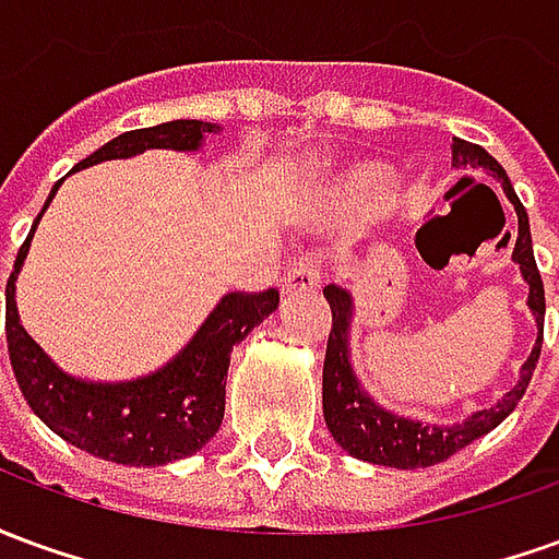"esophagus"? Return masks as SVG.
<instances>
[{
    "instance_id": "esophagus-1",
    "label": "esophagus",
    "mask_w": 559,
    "mask_h": 559,
    "mask_svg": "<svg viewBox=\"0 0 559 559\" xmlns=\"http://www.w3.org/2000/svg\"><path fill=\"white\" fill-rule=\"evenodd\" d=\"M320 287V260L317 257H302L299 263L287 269V275L281 281V290L293 296V293H311Z\"/></svg>"
}]
</instances>
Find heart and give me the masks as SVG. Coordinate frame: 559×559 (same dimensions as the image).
<instances>
[{
    "mask_svg": "<svg viewBox=\"0 0 559 559\" xmlns=\"http://www.w3.org/2000/svg\"><path fill=\"white\" fill-rule=\"evenodd\" d=\"M374 182H377V170H371V167H362V170H356L344 182V188L350 191L353 197H365L368 191H374Z\"/></svg>",
    "mask_w": 559,
    "mask_h": 559,
    "instance_id": "heart-1",
    "label": "heart"
}]
</instances>
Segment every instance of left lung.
I'll return each mask as SVG.
<instances>
[{
  "mask_svg": "<svg viewBox=\"0 0 559 559\" xmlns=\"http://www.w3.org/2000/svg\"><path fill=\"white\" fill-rule=\"evenodd\" d=\"M452 167H481V170H488L497 182L503 185V194L515 206L518 239L512 260L521 266V278L527 281V305L533 317H536L539 335H536V344L530 350L527 362L521 365V377H518L515 386L509 389L497 404H491L488 411H476L464 421H455V425H431V421L407 419V416H395L386 407H380L359 386L350 365L353 296L344 287L329 284L323 296H326L329 308H332V332H329L326 362H323V419H326V428L335 437V443L341 449H347V455L368 461V464L416 469L433 467L445 457H452L464 445L493 431L509 413L515 411L518 401L524 399V392H527L536 362H539L542 332H545V287H542V275L536 269V257H533L527 209L521 206L515 188L509 182L503 167L497 164V158H491L476 143L457 138L452 140Z\"/></svg>",
  "mask_w": 559,
  "mask_h": 559,
  "instance_id": "1",
  "label": "left lung"
}]
</instances>
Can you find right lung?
I'll list each match as a JSON object with an SVG mask.
<instances>
[{
    "instance_id": "add662e5",
    "label": "right lung",
    "mask_w": 559,
    "mask_h": 559,
    "mask_svg": "<svg viewBox=\"0 0 559 559\" xmlns=\"http://www.w3.org/2000/svg\"><path fill=\"white\" fill-rule=\"evenodd\" d=\"M218 131L221 126L200 119H173L164 126L126 131L80 160L74 173L102 160L134 158L146 148L197 152L206 134ZM59 185L62 182L53 185L44 209L50 206ZM41 215L32 224L26 242L20 245L5 287L8 356L26 404L50 431L104 461L160 467L200 452L218 433L224 419V386L233 347L278 308V290L227 293L212 308L206 323L197 329L194 338L185 344V350L152 374L126 383L80 380L66 374L20 326L14 284Z\"/></svg>"
}]
</instances>
